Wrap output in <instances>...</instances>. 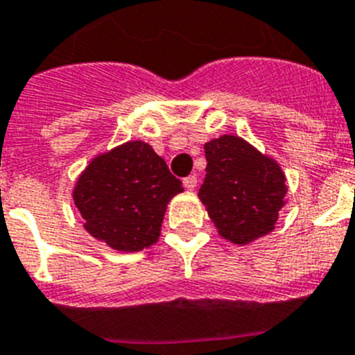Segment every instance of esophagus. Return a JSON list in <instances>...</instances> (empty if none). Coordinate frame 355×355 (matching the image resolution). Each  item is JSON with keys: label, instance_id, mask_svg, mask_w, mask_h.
<instances>
[{"label": "esophagus", "instance_id": "obj_1", "mask_svg": "<svg viewBox=\"0 0 355 355\" xmlns=\"http://www.w3.org/2000/svg\"><path fill=\"white\" fill-rule=\"evenodd\" d=\"M183 184H184V188H188V190H196V187H197V175L192 174V175H188V178H184Z\"/></svg>", "mask_w": 355, "mask_h": 355}]
</instances>
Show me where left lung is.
Returning <instances> with one entry per match:
<instances>
[{"mask_svg": "<svg viewBox=\"0 0 355 355\" xmlns=\"http://www.w3.org/2000/svg\"><path fill=\"white\" fill-rule=\"evenodd\" d=\"M205 155L199 199L220 236L245 245L270 233L288 190L277 163L233 135L205 144Z\"/></svg>", "mask_w": 355, "mask_h": 355, "instance_id": "obj_1", "label": "left lung"}]
</instances>
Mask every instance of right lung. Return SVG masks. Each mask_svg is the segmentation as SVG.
<instances>
[{
	"instance_id": "add662e5",
	"label": "right lung",
	"mask_w": 355,
	"mask_h": 355,
	"mask_svg": "<svg viewBox=\"0 0 355 355\" xmlns=\"http://www.w3.org/2000/svg\"><path fill=\"white\" fill-rule=\"evenodd\" d=\"M181 181L146 142H126L90 162L74 187L85 229L115 250L139 252L159 236Z\"/></svg>"
}]
</instances>
